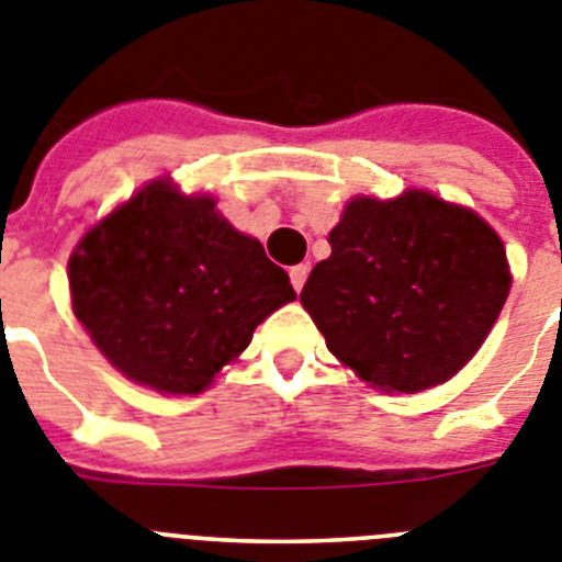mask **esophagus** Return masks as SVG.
I'll return each mask as SVG.
<instances>
[{
  "mask_svg": "<svg viewBox=\"0 0 562 562\" xmlns=\"http://www.w3.org/2000/svg\"><path fill=\"white\" fill-rule=\"evenodd\" d=\"M307 271H311V269H307L305 262H302V266H293V269H291V285H293V291H296V293H300L302 288H305Z\"/></svg>",
  "mask_w": 562,
  "mask_h": 562,
  "instance_id": "esophagus-1",
  "label": "esophagus"
}]
</instances>
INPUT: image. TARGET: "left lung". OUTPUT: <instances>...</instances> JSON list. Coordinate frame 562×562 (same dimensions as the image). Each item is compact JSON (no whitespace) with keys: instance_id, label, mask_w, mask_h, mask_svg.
Masks as SVG:
<instances>
[{"instance_id":"1","label":"left lung","mask_w":562,"mask_h":562,"mask_svg":"<svg viewBox=\"0 0 562 562\" xmlns=\"http://www.w3.org/2000/svg\"><path fill=\"white\" fill-rule=\"evenodd\" d=\"M300 302L327 350L383 392H423L476 356L509 293L502 237L426 190L358 195Z\"/></svg>"}]
</instances>
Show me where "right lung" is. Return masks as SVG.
<instances>
[{"mask_svg": "<svg viewBox=\"0 0 562 562\" xmlns=\"http://www.w3.org/2000/svg\"><path fill=\"white\" fill-rule=\"evenodd\" d=\"M72 311L128 381L199 394L249 347L255 327L296 300L260 240L210 195L159 179L86 232L69 257Z\"/></svg>", "mask_w": 562, "mask_h": 562, "instance_id": "add662e5", "label": "right lung"}]
</instances>
